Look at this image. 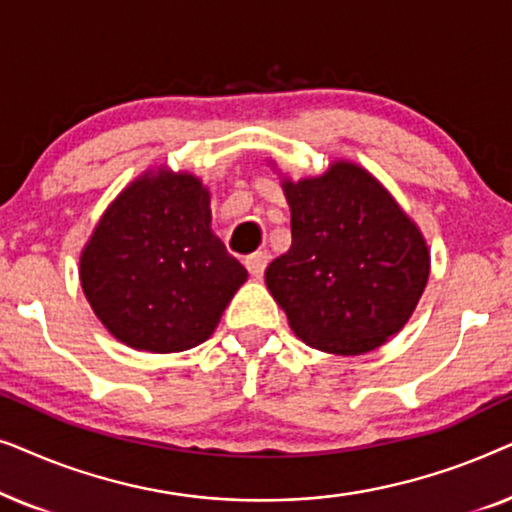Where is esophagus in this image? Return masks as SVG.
I'll use <instances>...</instances> for the list:
<instances>
[{
	"mask_svg": "<svg viewBox=\"0 0 512 512\" xmlns=\"http://www.w3.org/2000/svg\"><path fill=\"white\" fill-rule=\"evenodd\" d=\"M270 256L265 254V251H254V254H249L244 258V265H247V270L251 272L254 277H261L265 272V265H268Z\"/></svg>",
	"mask_w": 512,
	"mask_h": 512,
	"instance_id": "obj_1",
	"label": "esophagus"
}]
</instances>
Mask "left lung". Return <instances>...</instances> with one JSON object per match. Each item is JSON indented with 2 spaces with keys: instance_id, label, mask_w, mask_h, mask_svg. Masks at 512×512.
<instances>
[{
  "instance_id": "8db88e82",
  "label": "left lung",
  "mask_w": 512,
  "mask_h": 512,
  "mask_svg": "<svg viewBox=\"0 0 512 512\" xmlns=\"http://www.w3.org/2000/svg\"><path fill=\"white\" fill-rule=\"evenodd\" d=\"M291 249L265 284L300 340L354 356L401 331L429 279V249L396 200L352 163L284 181Z\"/></svg>"
}]
</instances>
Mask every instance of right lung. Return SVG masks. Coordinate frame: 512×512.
Returning <instances> with one entry per match:
<instances>
[{"mask_svg": "<svg viewBox=\"0 0 512 512\" xmlns=\"http://www.w3.org/2000/svg\"><path fill=\"white\" fill-rule=\"evenodd\" d=\"M209 223L193 174H146L118 195L81 254L83 293L114 338L167 354L214 333L247 270Z\"/></svg>", "mask_w": 512, "mask_h": 512, "instance_id": "1", "label": "right lung"}]
</instances>
